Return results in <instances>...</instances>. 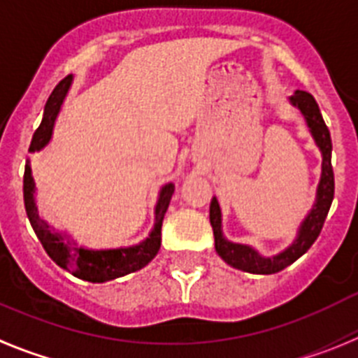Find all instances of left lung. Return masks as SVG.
I'll list each match as a JSON object with an SVG mask.
<instances>
[{
	"mask_svg": "<svg viewBox=\"0 0 358 358\" xmlns=\"http://www.w3.org/2000/svg\"><path fill=\"white\" fill-rule=\"evenodd\" d=\"M290 102L297 106L301 113L304 115L306 124H308L310 131L315 138L317 145L322 153V175L319 187H317V198L313 203L312 210L301 223L299 234L295 238L294 243L273 257H263L247 245L231 243L227 241L222 234V210L216 198L210 201V225L214 231V245H216V252L222 256L225 263L243 272L250 273H275L279 270L287 268L294 261L299 259L319 238L324 225V220L328 216V210L334 201L335 192V180H334V167H331V136H329L328 126L322 120V115L319 111L315 99L304 90H297L290 97Z\"/></svg>",
	"mask_w": 358,
	"mask_h": 358,
	"instance_id": "obj_1",
	"label": "left lung"
}]
</instances>
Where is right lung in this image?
Wrapping results in <instances>:
<instances>
[{"label": "right lung", "instance_id": "add662e5", "mask_svg": "<svg viewBox=\"0 0 358 358\" xmlns=\"http://www.w3.org/2000/svg\"><path fill=\"white\" fill-rule=\"evenodd\" d=\"M71 85V76L64 77L61 83L54 88L52 95L48 97L45 104V113L39 127L36 129L30 142L29 151L36 153L39 149L45 148L48 141L52 138V129H54L55 117H57L61 104L66 97L68 90ZM175 192V185L167 183L160 191L157 209H155V229L151 231L149 238L142 241L141 245L127 248H113V250H88L70 241L64 236L57 234L48 227V223L43 222L39 214H37L36 203H34V180L30 175V166H24L23 176V196H24V209L27 216L30 220L34 232L41 241L43 248L46 250L52 259L59 266L71 272L76 278L85 279L90 282H104L111 279L122 278L127 273L136 272V270L144 268L149 261L153 259L160 250V239H162V222H164V214L169 207L171 196Z\"/></svg>", "mask_w": 358, "mask_h": 358}]
</instances>
